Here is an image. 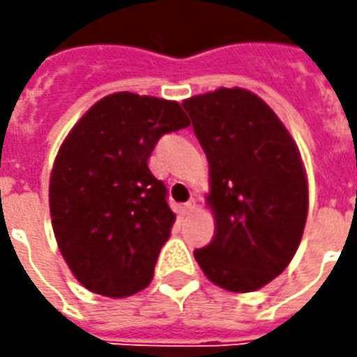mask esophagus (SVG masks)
<instances>
[{
  "label": "esophagus",
  "instance_id": "34e87169",
  "mask_svg": "<svg viewBox=\"0 0 357 357\" xmlns=\"http://www.w3.org/2000/svg\"><path fill=\"white\" fill-rule=\"evenodd\" d=\"M195 210H197V201H195V199L183 204V212H185V214H191V212H195Z\"/></svg>",
  "mask_w": 357,
  "mask_h": 357
}]
</instances>
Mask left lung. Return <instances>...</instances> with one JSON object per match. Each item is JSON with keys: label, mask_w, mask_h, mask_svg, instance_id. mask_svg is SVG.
Here are the masks:
<instances>
[{"label": "left lung", "mask_w": 357, "mask_h": 357, "mask_svg": "<svg viewBox=\"0 0 357 357\" xmlns=\"http://www.w3.org/2000/svg\"><path fill=\"white\" fill-rule=\"evenodd\" d=\"M183 107L208 158L206 206L216 225L195 260L225 291H258L283 273L304 233L307 178L298 145L248 89L220 88Z\"/></svg>", "instance_id": "obj_1"}]
</instances>
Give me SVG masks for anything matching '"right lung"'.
Segmentation results:
<instances>
[{"mask_svg":"<svg viewBox=\"0 0 357 357\" xmlns=\"http://www.w3.org/2000/svg\"><path fill=\"white\" fill-rule=\"evenodd\" d=\"M189 126L178 101L118 91L97 101L59 149L50 178L59 250L88 291H143L176 214L147 160L164 133Z\"/></svg>","mask_w":357,"mask_h":357,"instance_id":"right-lung-1","label":"right lung"}]
</instances>
